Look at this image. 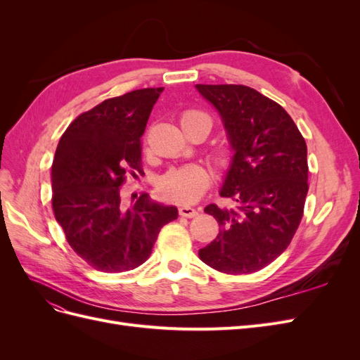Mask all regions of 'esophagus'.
Masks as SVG:
<instances>
[{
    "mask_svg": "<svg viewBox=\"0 0 360 360\" xmlns=\"http://www.w3.org/2000/svg\"><path fill=\"white\" fill-rule=\"evenodd\" d=\"M179 214L183 217H195L198 214V210L193 209V207H191V205H180Z\"/></svg>",
    "mask_w": 360,
    "mask_h": 360,
    "instance_id": "34e87169",
    "label": "esophagus"
}]
</instances>
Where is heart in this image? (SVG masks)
I'll return each instance as SVG.
<instances>
[{"label": "heart", "instance_id": "obj_1", "mask_svg": "<svg viewBox=\"0 0 360 360\" xmlns=\"http://www.w3.org/2000/svg\"><path fill=\"white\" fill-rule=\"evenodd\" d=\"M204 122L209 126L210 130V118L207 117L202 111L198 110H188L181 115V126L191 123V122ZM221 158H225L224 155ZM212 183V176L207 168L202 165H186L181 168H176L168 171L165 176H162L159 180V192L165 200L181 202V204H191L198 201L204 192L209 189Z\"/></svg>", "mask_w": 360, "mask_h": 360}]
</instances>
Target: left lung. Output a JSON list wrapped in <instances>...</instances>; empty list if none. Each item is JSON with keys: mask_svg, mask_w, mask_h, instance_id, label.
Masks as SVG:
<instances>
[{"mask_svg": "<svg viewBox=\"0 0 360 360\" xmlns=\"http://www.w3.org/2000/svg\"><path fill=\"white\" fill-rule=\"evenodd\" d=\"M197 90L221 114L234 150L221 197L233 209H204L219 234L200 249L207 266L228 275L254 274L288 248L308 193L307 143L279 103L246 85H205Z\"/></svg>", "mask_w": 360, "mask_h": 360, "instance_id": "1", "label": "left lung"}]
</instances>
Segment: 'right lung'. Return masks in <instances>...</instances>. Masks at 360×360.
<instances>
[{"instance_id":"obj_1","label":"right lung","mask_w":360,"mask_h":360,"mask_svg":"<svg viewBox=\"0 0 360 360\" xmlns=\"http://www.w3.org/2000/svg\"><path fill=\"white\" fill-rule=\"evenodd\" d=\"M163 89L106 99L76 117L60 138L52 163V209L70 248L106 274L147 261L160 228L177 219L174 205L148 193L124 207L120 188L141 174V136ZM134 197V195H132Z\"/></svg>"}]
</instances>
